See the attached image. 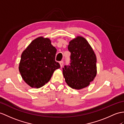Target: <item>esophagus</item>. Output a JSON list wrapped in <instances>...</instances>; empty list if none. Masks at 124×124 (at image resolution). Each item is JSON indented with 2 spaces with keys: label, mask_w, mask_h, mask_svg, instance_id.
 Masks as SVG:
<instances>
[{
  "label": "esophagus",
  "mask_w": 124,
  "mask_h": 124,
  "mask_svg": "<svg viewBox=\"0 0 124 124\" xmlns=\"http://www.w3.org/2000/svg\"><path fill=\"white\" fill-rule=\"evenodd\" d=\"M59 64H60V67H61V68H62L63 64H64V62H63L62 60V61H60L59 62Z\"/></svg>",
  "instance_id": "obj_1"
}]
</instances>
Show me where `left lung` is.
I'll list each match as a JSON object with an SVG mask.
<instances>
[{
    "label": "left lung",
    "instance_id": "left-lung-1",
    "mask_svg": "<svg viewBox=\"0 0 124 124\" xmlns=\"http://www.w3.org/2000/svg\"><path fill=\"white\" fill-rule=\"evenodd\" d=\"M70 52V65L62 68L65 81L71 88L81 89L89 85L97 74V59L86 39L77 36L68 46Z\"/></svg>",
    "mask_w": 124,
    "mask_h": 124
}]
</instances>
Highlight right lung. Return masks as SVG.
<instances>
[{
    "instance_id": "1",
    "label": "right lung",
    "mask_w": 124,
    "mask_h": 124,
    "mask_svg": "<svg viewBox=\"0 0 124 124\" xmlns=\"http://www.w3.org/2000/svg\"><path fill=\"white\" fill-rule=\"evenodd\" d=\"M57 49L49 38L39 37L32 40L21 56L19 70L23 80L32 88H40L60 67L55 61Z\"/></svg>"
}]
</instances>
